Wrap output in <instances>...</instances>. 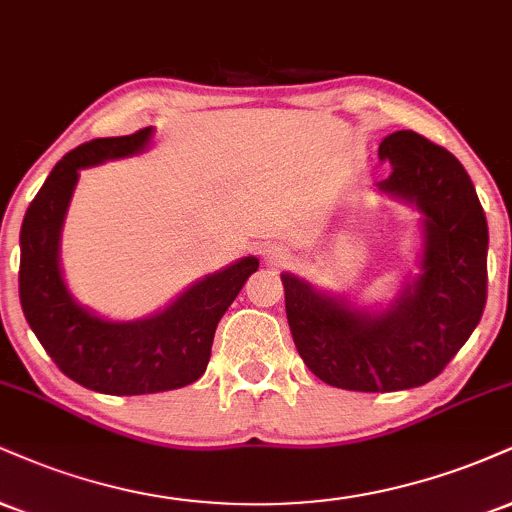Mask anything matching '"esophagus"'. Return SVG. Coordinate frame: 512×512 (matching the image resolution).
I'll return each mask as SVG.
<instances>
[{
    "label": "esophagus",
    "instance_id": "obj_1",
    "mask_svg": "<svg viewBox=\"0 0 512 512\" xmlns=\"http://www.w3.org/2000/svg\"><path fill=\"white\" fill-rule=\"evenodd\" d=\"M264 260L272 264V267H283V264L291 260V255L283 248H279V245H267V248H264Z\"/></svg>",
    "mask_w": 512,
    "mask_h": 512
}]
</instances>
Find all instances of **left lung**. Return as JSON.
Wrapping results in <instances>:
<instances>
[{"label":"left lung","mask_w":512,"mask_h":512,"mask_svg":"<svg viewBox=\"0 0 512 512\" xmlns=\"http://www.w3.org/2000/svg\"><path fill=\"white\" fill-rule=\"evenodd\" d=\"M379 157L391 162L379 193L422 214L420 274L384 310L281 274L288 326L305 365L324 384L365 393L415 389L439 377L486 305L489 229L465 166L415 131L386 135Z\"/></svg>","instance_id":"obj_1"}]
</instances>
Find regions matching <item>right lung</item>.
<instances>
[{
    "label": "right lung",
    "mask_w": 512,
    "mask_h": 512,
    "mask_svg": "<svg viewBox=\"0 0 512 512\" xmlns=\"http://www.w3.org/2000/svg\"><path fill=\"white\" fill-rule=\"evenodd\" d=\"M152 135L150 126L71 150L47 176L21 226L18 295L30 329L66 377L109 396L171 391L200 379L219 319L260 267L257 257H240L195 281L164 310L133 322L104 319L73 298L61 274L59 240L80 169L140 155Z\"/></svg>",
    "instance_id": "add662e5"
}]
</instances>
